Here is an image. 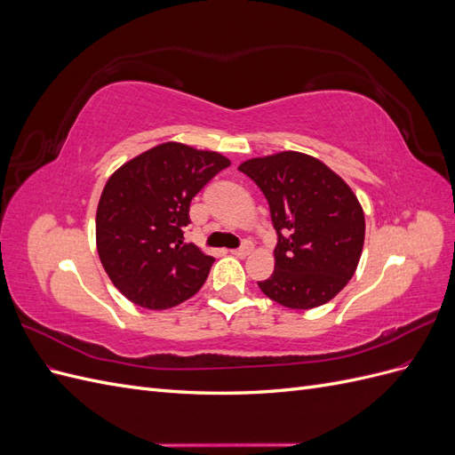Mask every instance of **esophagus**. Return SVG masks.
Masks as SVG:
<instances>
[{
	"label": "esophagus",
	"instance_id": "esophagus-1",
	"mask_svg": "<svg viewBox=\"0 0 455 455\" xmlns=\"http://www.w3.org/2000/svg\"><path fill=\"white\" fill-rule=\"evenodd\" d=\"M252 252V244L251 243H244L241 249H235V251H231V254L233 256H237V258H246Z\"/></svg>",
	"mask_w": 455,
	"mask_h": 455
}]
</instances>
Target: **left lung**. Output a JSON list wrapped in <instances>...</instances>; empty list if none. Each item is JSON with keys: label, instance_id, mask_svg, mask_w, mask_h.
Here are the masks:
<instances>
[{"label": "left lung", "instance_id": "1", "mask_svg": "<svg viewBox=\"0 0 455 455\" xmlns=\"http://www.w3.org/2000/svg\"><path fill=\"white\" fill-rule=\"evenodd\" d=\"M239 171L269 203L275 269L259 291L291 309L332 299L355 275L364 244L363 206L341 176L299 151L254 157Z\"/></svg>", "mask_w": 455, "mask_h": 455}]
</instances>
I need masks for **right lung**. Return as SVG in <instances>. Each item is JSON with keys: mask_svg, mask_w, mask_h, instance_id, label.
<instances>
[{"mask_svg": "<svg viewBox=\"0 0 455 455\" xmlns=\"http://www.w3.org/2000/svg\"><path fill=\"white\" fill-rule=\"evenodd\" d=\"M231 161L164 142L108 178L96 209V251L117 291L146 309H169L204 284L214 258L184 243L189 203Z\"/></svg>", "mask_w": 455, "mask_h": 455, "instance_id": "right-lung-1", "label": "right lung"}]
</instances>
